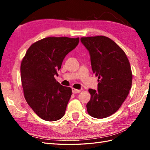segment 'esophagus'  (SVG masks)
I'll use <instances>...</instances> for the list:
<instances>
[{
	"instance_id": "esophagus-1",
	"label": "esophagus",
	"mask_w": 150,
	"mask_h": 150,
	"mask_svg": "<svg viewBox=\"0 0 150 150\" xmlns=\"http://www.w3.org/2000/svg\"><path fill=\"white\" fill-rule=\"evenodd\" d=\"M81 92L80 90H77V89H75L72 88V93H79Z\"/></svg>"
}]
</instances>
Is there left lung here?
<instances>
[{"mask_svg": "<svg viewBox=\"0 0 150 150\" xmlns=\"http://www.w3.org/2000/svg\"><path fill=\"white\" fill-rule=\"evenodd\" d=\"M81 42L90 55L93 73L98 77V90L89 89L88 114L97 119L115 113L132 88V73L126 53L110 38L104 36L82 37Z\"/></svg>", "mask_w": 150, "mask_h": 150, "instance_id": "left-lung-1", "label": "left lung"}]
</instances>
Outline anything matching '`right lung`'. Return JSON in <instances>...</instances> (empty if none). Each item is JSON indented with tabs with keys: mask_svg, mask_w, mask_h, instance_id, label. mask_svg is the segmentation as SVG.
<instances>
[{
	"mask_svg": "<svg viewBox=\"0 0 150 150\" xmlns=\"http://www.w3.org/2000/svg\"><path fill=\"white\" fill-rule=\"evenodd\" d=\"M79 38L47 37L33 43L21 65L24 95L28 105L44 120L55 121L64 115L71 88L54 77L64 59L78 45Z\"/></svg>",
	"mask_w": 150,
	"mask_h": 150,
	"instance_id": "obj_1",
	"label": "right lung"
}]
</instances>
